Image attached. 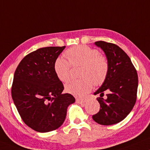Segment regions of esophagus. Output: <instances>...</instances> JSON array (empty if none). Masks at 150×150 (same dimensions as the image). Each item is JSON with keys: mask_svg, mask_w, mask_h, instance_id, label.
<instances>
[{"mask_svg": "<svg viewBox=\"0 0 150 150\" xmlns=\"http://www.w3.org/2000/svg\"><path fill=\"white\" fill-rule=\"evenodd\" d=\"M76 102L79 103H83L86 102V100H85V99H76Z\"/></svg>", "mask_w": 150, "mask_h": 150, "instance_id": "obj_1", "label": "esophagus"}]
</instances>
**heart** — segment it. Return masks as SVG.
Segmentation results:
<instances>
[{"instance_id": "b5f03b06", "label": "heart", "mask_w": 150, "mask_h": 150, "mask_svg": "<svg viewBox=\"0 0 150 150\" xmlns=\"http://www.w3.org/2000/svg\"><path fill=\"white\" fill-rule=\"evenodd\" d=\"M63 58H58L54 62V71L58 79L63 83L69 81L71 66H81L79 80L69 82L65 86L67 93L82 97L92 90L94 86H100L106 81L109 71V62L104 55L99 54L97 49L88 46L79 45L66 51Z\"/></svg>"}]
</instances>
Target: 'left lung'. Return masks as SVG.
Returning a JSON list of instances; mask_svg holds the SVG:
<instances>
[{
    "label": "left lung",
    "mask_w": 150,
    "mask_h": 150,
    "mask_svg": "<svg viewBox=\"0 0 150 150\" xmlns=\"http://www.w3.org/2000/svg\"><path fill=\"white\" fill-rule=\"evenodd\" d=\"M106 54L109 71L106 81L94 95L100 94L97 101L100 109L92 115L96 122L112 125L122 121L132 111L137 98V71L129 57L115 44L103 41L95 42ZM106 97L103 98L104 92Z\"/></svg>",
    "instance_id": "8db88e82"
}]
</instances>
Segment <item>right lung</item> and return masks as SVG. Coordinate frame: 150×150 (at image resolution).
Returning <instances> with one entry per match:
<instances>
[{"mask_svg": "<svg viewBox=\"0 0 150 150\" xmlns=\"http://www.w3.org/2000/svg\"><path fill=\"white\" fill-rule=\"evenodd\" d=\"M65 48L49 47L28 54L18 64L13 79L12 97L24 123L36 132L59 128L67 107L75 98L62 94L64 86L54 71V62Z\"/></svg>", "mask_w": 150, "mask_h": 150, "instance_id": "1", "label": "right lung"}]
</instances>
